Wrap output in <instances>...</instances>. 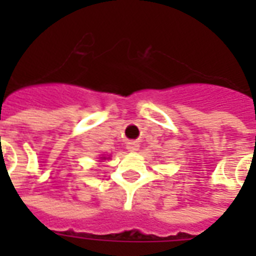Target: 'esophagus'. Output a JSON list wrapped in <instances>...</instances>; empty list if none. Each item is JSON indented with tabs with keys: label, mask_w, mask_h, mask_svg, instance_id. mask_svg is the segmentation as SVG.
Masks as SVG:
<instances>
[{
	"label": "esophagus",
	"mask_w": 256,
	"mask_h": 256,
	"mask_svg": "<svg viewBox=\"0 0 256 256\" xmlns=\"http://www.w3.org/2000/svg\"><path fill=\"white\" fill-rule=\"evenodd\" d=\"M126 148H128V152H136L138 148H140V144L136 140H128V144H126Z\"/></svg>",
	"instance_id": "34e87169"
}]
</instances>
